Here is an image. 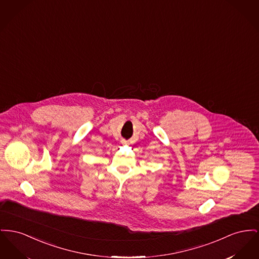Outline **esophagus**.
Returning a JSON list of instances; mask_svg holds the SVG:
<instances>
[{
	"label": "esophagus",
	"mask_w": 259,
	"mask_h": 259,
	"mask_svg": "<svg viewBox=\"0 0 259 259\" xmlns=\"http://www.w3.org/2000/svg\"><path fill=\"white\" fill-rule=\"evenodd\" d=\"M122 143H123V144H125V143H126V142H122Z\"/></svg>",
	"instance_id": "34e87169"
}]
</instances>
